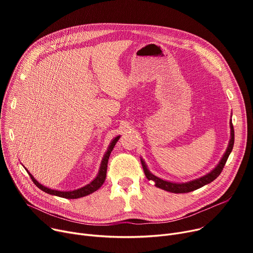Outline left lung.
I'll use <instances>...</instances> for the list:
<instances>
[{
	"label": "left lung",
	"mask_w": 253,
	"mask_h": 253,
	"mask_svg": "<svg viewBox=\"0 0 253 253\" xmlns=\"http://www.w3.org/2000/svg\"><path fill=\"white\" fill-rule=\"evenodd\" d=\"M231 139H230V143H229V147L227 149V151H225L222 159L220 160L219 164L212 170L210 173L204 175L203 177H200L198 179H195V180H192L190 182H185V183H173V182H170V181H166V180H163L161 178H159L157 176H155L154 174H152L151 172L149 171V169L147 168V166H145L144 162L141 160V164H142V168H143V171H144V174L145 176H147V178L149 180H154L155 183H156V187L160 188L162 190H165L167 192H171V193H189V192H192V191H195L199 188H202L203 185L207 184V183H210L211 181H213L220 173L221 171L225 165V163H227V160L228 158L233 150V147H234V140H235V133H234V127H233V123L231 122Z\"/></svg>",
	"instance_id": "obj_1"
}]
</instances>
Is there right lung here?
Listing matches in <instances>:
<instances>
[{
	"label": "right lung",
	"instance_id": "right-lung-1",
	"mask_svg": "<svg viewBox=\"0 0 253 253\" xmlns=\"http://www.w3.org/2000/svg\"><path fill=\"white\" fill-rule=\"evenodd\" d=\"M119 138H120V136L116 137V138L112 141L111 145L109 147V150L106 151V153H105V155H104V157H103V159H102V161H101V166H100L99 172H98L97 176L95 177V179H93V181H91L89 184L85 185V187H83V188H81V189L75 190V191H71V192H60V191H56V190H51V189H48V188L44 187V185H42L41 183H39V182L34 178V176H33L31 173H29V174H30L32 180L34 181V183L37 185V187H38L40 190H42V191H44L45 193H48V194H50V195H54V196L61 197V198H66V199H78V198L85 197V196H87V195H89V194H92L93 192H95L96 190H98V189L101 187V185H102V183L104 182L105 177H106V169H108L109 158H110V155H111V153H112V151H113V149H114V147H115L116 142L119 140ZM28 172H29V171H28Z\"/></svg>",
	"mask_w": 253,
	"mask_h": 253
}]
</instances>
